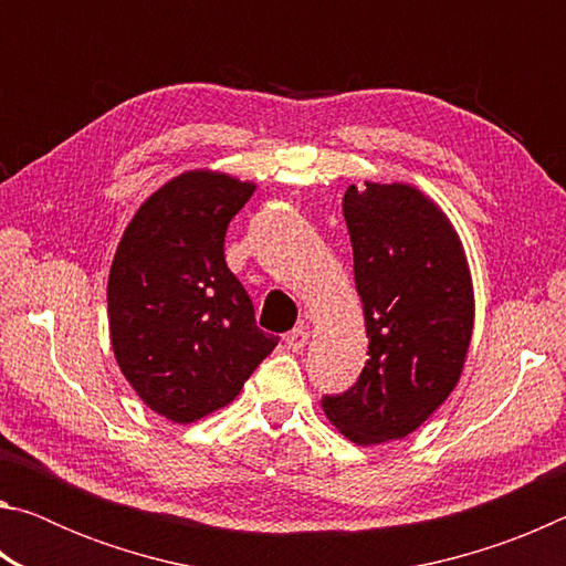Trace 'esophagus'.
<instances>
[{
    "mask_svg": "<svg viewBox=\"0 0 566 566\" xmlns=\"http://www.w3.org/2000/svg\"><path fill=\"white\" fill-rule=\"evenodd\" d=\"M284 342H286V347H290L292 352H302L304 344L310 342V332H306L304 327H296V329L284 334Z\"/></svg>",
    "mask_w": 566,
    "mask_h": 566,
    "instance_id": "esophagus-1",
    "label": "esophagus"
}]
</instances>
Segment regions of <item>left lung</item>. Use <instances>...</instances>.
Masks as SVG:
<instances>
[{
    "label": "left lung",
    "instance_id": "obj_1",
    "mask_svg": "<svg viewBox=\"0 0 566 566\" xmlns=\"http://www.w3.org/2000/svg\"><path fill=\"white\" fill-rule=\"evenodd\" d=\"M369 359L342 395H324L334 427L357 444L401 439L462 375L474 294L449 219L407 185L349 187L342 199Z\"/></svg>",
    "mask_w": 566,
    "mask_h": 566
}]
</instances>
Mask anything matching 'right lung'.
I'll return each mask as SVG.
<instances>
[{"instance_id":"obj_1","label":"right lung","mask_w":566,"mask_h":566,"mask_svg":"<svg viewBox=\"0 0 566 566\" xmlns=\"http://www.w3.org/2000/svg\"><path fill=\"white\" fill-rule=\"evenodd\" d=\"M254 185L187 171L155 191L114 254L107 302L122 375L179 424L232 401L280 337L224 262V234Z\"/></svg>"}]
</instances>
